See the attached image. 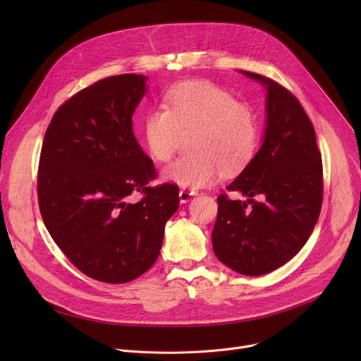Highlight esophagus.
I'll return each instance as SVG.
<instances>
[{"instance_id": "obj_1", "label": "esophagus", "mask_w": 361, "mask_h": 361, "mask_svg": "<svg viewBox=\"0 0 361 361\" xmlns=\"http://www.w3.org/2000/svg\"><path fill=\"white\" fill-rule=\"evenodd\" d=\"M197 193L195 192V190H185V188H183V190H180V202L181 203H187V202H190V199L193 197V196H196Z\"/></svg>"}]
</instances>
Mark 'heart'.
Returning <instances> with one entry per match:
<instances>
[{
    "label": "heart",
    "mask_w": 361,
    "mask_h": 361,
    "mask_svg": "<svg viewBox=\"0 0 361 361\" xmlns=\"http://www.w3.org/2000/svg\"><path fill=\"white\" fill-rule=\"evenodd\" d=\"M192 133V154L162 171L168 183L196 190L215 184L222 169L228 173L247 165L259 143L253 109L228 90L207 80H187L171 87L162 105L146 112L142 139L158 162L173 158L181 135Z\"/></svg>",
    "instance_id": "heart-1"
}]
</instances>
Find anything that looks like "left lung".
Instances as JSON below:
<instances>
[{
  "instance_id": "1",
  "label": "left lung",
  "mask_w": 361,
  "mask_h": 361,
  "mask_svg": "<svg viewBox=\"0 0 361 361\" xmlns=\"http://www.w3.org/2000/svg\"><path fill=\"white\" fill-rule=\"evenodd\" d=\"M241 73L267 87V127L257 154L226 187L247 200L218 197L212 247L233 271L259 276L286 264L309 240L322 207L324 171L313 124L298 99L264 75Z\"/></svg>"
}]
</instances>
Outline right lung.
<instances>
[{
    "label": "right lung",
    "instance_id": "1",
    "mask_svg": "<svg viewBox=\"0 0 361 361\" xmlns=\"http://www.w3.org/2000/svg\"><path fill=\"white\" fill-rule=\"evenodd\" d=\"M143 74L102 79L63 104L47 128L37 200L47 230L85 275L123 283L159 256L178 187H158L152 159L133 133V114L147 90ZM142 192L137 204L128 202Z\"/></svg>",
    "mask_w": 361,
    "mask_h": 361
}]
</instances>
